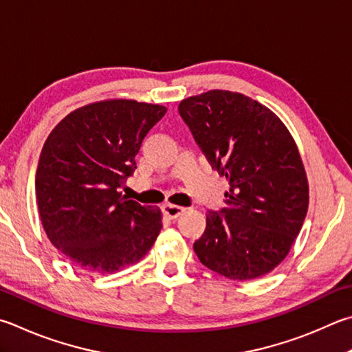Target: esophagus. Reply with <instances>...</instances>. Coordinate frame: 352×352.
<instances>
[{
	"instance_id": "1",
	"label": "esophagus",
	"mask_w": 352,
	"mask_h": 352,
	"mask_svg": "<svg viewBox=\"0 0 352 352\" xmlns=\"http://www.w3.org/2000/svg\"><path fill=\"white\" fill-rule=\"evenodd\" d=\"M183 212H184V208L177 206V204H164L163 206V214L170 220L178 219V217H180Z\"/></svg>"
}]
</instances>
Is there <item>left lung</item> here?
<instances>
[{"label": "left lung", "instance_id": "8db88e82", "mask_svg": "<svg viewBox=\"0 0 352 352\" xmlns=\"http://www.w3.org/2000/svg\"><path fill=\"white\" fill-rule=\"evenodd\" d=\"M178 112L229 183L226 206L209 210L194 243L198 260L232 280L265 276L289 252L308 212L296 142L276 113L239 92L215 89L184 98Z\"/></svg>", "mask_w": 352, "mask_h": 352}]
</instances>
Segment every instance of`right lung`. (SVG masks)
Instances as JSON below:
<instances>
[{
	"label": "right lung",
	"mask_w": 352,
	"mask_h": 352,
	"mask_svg": "<svg viewBox=\"0 0 352 352\" xmlns=\"http://www.w3.org/2000/svg\"><path fill=\"white\" fill-rule=\"evenodd\" d=\"M166 107L104 100L66 115L38 162V212L52 245L75 265L100 274L137 263L162 231V210L126 200L120 188Z\"/></svg>",
	"instance_id": "obj_1"
}]
</instances>
